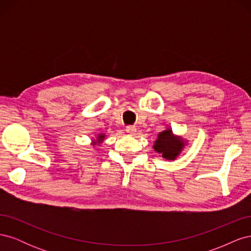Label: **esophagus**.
Wrapping results in <instances>:
<instances>
[{
	"label": "esophagus",
	"instance_id": "esophagus-1",
	"mask_svg": "<svg viewBox=\"0 0 251 251\" xmlns=\"http://www.w3.org/2000/svg\"><path fill=\"white\" fill-rule=\"evenodd\" d=\"M126 131L130 135H134L136 133V126H127L126 127Z\"/></svg>",
	"mask_w": 251,
	"mask_h": 251
}]
</instances>
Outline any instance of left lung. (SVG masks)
Masks as SVG:
<instances>
[{
	"label": "left lung",
	"instance_id": "obj_1",
	"mask_svg": "<svg viewBox=\"0 0 251 251\" xmlns=\"http://www.w3.org/2000/svg\"><path fill=\"white\" fill-rule=\"evenodd\" d=\"M182 147H183V142L179 138L174 137L170 130H166L158 135L154 149L158 153L162 154L163 158L174 160L181 151Z\"/></svg>",
	"mask_w": 251,
	"mask_h": 251
}]
</instances>
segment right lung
Segmentation results:
<instances>
[{"mask_svg":"<svg viewBox=\"0 0 251 251\" xmlns=\"http://www.w3.org/2000/svg\"><path fill=\"white\" fill-rule=\"evenodd\" d=\"M102 138H103V136H102V135H100V137H98V139H100V140H98V142H100V140H102Z\"/></svg>","mask_w":251,"mask_h":251,"instance_id":"right-lung-1","label":"right lung"}]
</instances>
